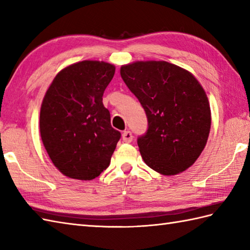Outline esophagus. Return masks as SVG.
I'll list each match as a JSON object with an SVG mask.
<instances>
[{
	"mask_svg": "<svg viewBox=\"0 0 250 250\" xmlns=\"http://www.w3.org/2000/svg\"><path fill=\"white\" fill-rule=\"evenodd\" d=\"M132 140H133V135L130 131H125L124 133H122V141L125 143H131Z\"/></svg>",
	"mask_w": 250,
	"mask_h": 250,
	"instance_id": "34e87169",
	"label": "esophagus"
}]
</instances>
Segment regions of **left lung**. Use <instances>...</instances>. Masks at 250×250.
Here are the masks:
<instances>
[{
    "instance_id": "obj_1",
    "label": "left lung",
    "mask_w": 250,
    "mask_h": 250,
    "mask_svg": "<svg viewBox=\"0 0 250 250\" xmlns=\"http://www.w3.org/2000/svg\"><path fill=\"white\" fill-rule=\"evenodd\" d=\"M120 75L144 108L148 129L137 139L143 160L162 175L190 167L210 130L208 99L190 72L166 61L122 65Z\"/></svg>"
}]
</instances>
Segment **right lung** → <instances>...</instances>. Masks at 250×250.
Returning a JSON list of instances; mask_svg holds the SVG:
<instances>
[{
  "instance_id": "add662e5",
  "label": "right lung",
  "mask_w": 250,
  "mask_h": 250,
  "mask_svg": "<svg viewBox=\"0 0 250 250\" xmlns=\"http://www.w3.org/2000/svg\"><path fill=\"white\" fill-rule=\"evenodd\" d=\"M115 66L103 61H82L57 74L44 97L40 131L45 149L65 176L91 180L108 167L120 140L110 125L103 93Z\"/></svg>"
}]
</instances>
